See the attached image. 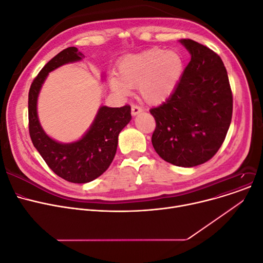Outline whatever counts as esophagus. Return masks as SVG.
<instances>
[{"instance_id":"obj_1","label":"esophagus","mask_w":263,"mask_h":263,"mask_svg":"<svg viewBox=\"0 0 263 263\" xmlns=\"http://www.w3.org/2000/svg\"><path fill=\"white\" fill-rule=\"evenodd\" d=\"M140 112H142V108L140 106L133 104L132 105V115L133 116H137V115H139Z\"/></svg>"}]
</instances>
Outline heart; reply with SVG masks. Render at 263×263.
Masks as SVG:
<instances>
[{
  "mask_svg": "<svg viewBox=\"0 0 263 263\" xmlns=\"http://www.w3.org/2000/svg\"><path fill=\"white\" fill-rule=\"evenodd\" d=\"M119 72L120 77H110V87L116 93L127 96L128 88L138 87L146 103L158 104L176 88L183 72V60L174 50L153 48L123 58Z\"/></svg>",
  "mask_w": 263,
  "mask_h": 263,
  "instance_id": "1",
  "label": "heart"
}]
</instances>
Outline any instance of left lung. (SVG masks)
<instances>
[{"mask_svg":"<svg viewBox=\"0 0 263 263\" xmlns=\"http://www.w3.org/2000/svg\"><path fill=\"white\" fill-rule=\"evenodd\" d=\"M191 60L173 93L149 110L156 128L152 143L158 155L177 166L211 159L223 144L233 116V93L221 57L191 39H180Z\"/></svg>","mask_w":263,"mask_h":263,"instance_id":"1","label":"left lung"}]
</instances>
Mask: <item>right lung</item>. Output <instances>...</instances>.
I'll use <instances>...</instances> for the list:
<instances>
[{"instance_id": "obj_1", "label": "right lung", "mask_w": 263, "mask_h": 263, "mask_svg": "<svg viewBox=\"0 0 263 263\" xmlns=\"http://www.w3.org/2000/svg\"><path fill=\"white\" fill-rule=\"evenodd\" d=\"M84 57L74 46L61 51L41 69L28 92V130L32 142L56 175L74 183L92 181L109 167L117 152L119 134L132 119L128 105L120 108L102 106L89 130L80 140L59 143L44 133L37 115L42 84L51 71Z\"/></svg>"}]
</instances>
